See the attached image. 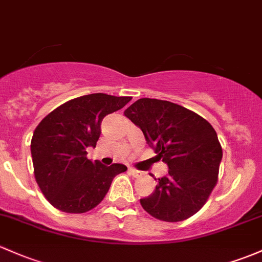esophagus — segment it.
Wrapping results in <instances>:
<instances>
[{"label": "esophagus", "mask_w": 262, "mask_h": 262, "mask_svg": "<svg viewBox=\"0 0 262 262\" xmlns=\"http://www.w3.org/2000/svg\"><path fill=\"white\" fill-rule=\"evenodd\" d=\"M128 171H130V173L134 177H141L143 175L142 171H139L136 170V168H128Z\"/></svg>", "instance_id": "34e87169"}]
</instances>
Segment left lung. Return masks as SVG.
Returning a JSON list of instances; mask_svg holds the SVG:
<instances>
[{"instance_id": "obj_1", "label": "left lung", "mask_w": 262, "mask_h": 262, "mask_svg": "<svg viewBox=\"0 0 262 262\" xmlns=\"http://www.w3.org/2000/svg\"><path fill=\"white\" fill-rule=\"evenodd\" d=\"M125 116L168 166L154 192L140 200L143 210L167 222L195 215L217 184L222 148L212 126L193 111L156 98H140Z\"/></svg>"}]
</instances>
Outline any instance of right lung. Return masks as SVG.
Instances as JSON below:
<instances>
[{
  "mask_svg": "<svg viewBox=\"0 0 262 262\" xmlns=\"http://www.w3.org/2000/svg\"><path fill=\"white\" fill-rule=\"evenodd\" d=\"M131 97L91 94L58 106L38 123L31 140L33 173L47 201L57 210L83 213L96 207L114 177L127 170L86 157L95 147L106 115L122 108Z\"/></svg>",
  "mask_w": 262,
  "mask_h": 262,
  "instance_id": "obj_1",
  "label": "right lung"
}]
</instances>
